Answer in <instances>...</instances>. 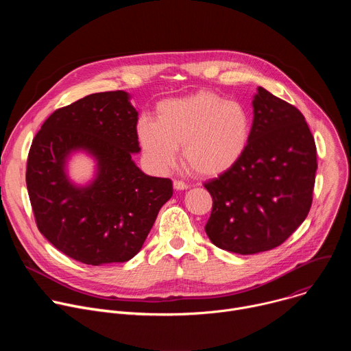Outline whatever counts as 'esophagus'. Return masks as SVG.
Here are the masks:
<instances>
[{"instance_id":"34e87169","label":"esophagus","mask_w":351,"mask_h":351,"mask_svg":"<svg viewBox=\"0 0 351 351\" xmlns=\"http://www.w3.org/2000/svg\"><path fill=\"white\" fill-rule=\"evenodd\" d=\"M189 186L182 180H173V189L175 190H186Z\"/></svg>"}]
</instances>
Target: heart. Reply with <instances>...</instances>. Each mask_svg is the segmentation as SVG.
<instances>
[{"instance_id": "b5f03b06", "label": "heart", "mask_w": 351, "mask_h": 351, "mask_svg": "<svg viewBox=\"0 0 351 351\" xmlns=\"http://www.w3.org/2000/svg\"><path fill=\"white\" fill-rule=\"evenodd\" d=\"M252 118L244 106L213 91L164 99L156 121L138 119L136 136L145 158L160 171L173 167L178 148L187 169L218 176L245 153Z\"/></svg>"}]
</instances>
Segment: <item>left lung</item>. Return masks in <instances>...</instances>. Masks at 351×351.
<instances>
[{"mask_svg": "<svg viewBox=\"0 0 351 351\" xmlns=\"http://www.w3.org/2000/svg\"><path fill=\"white\" fill-rule=\"evenodd\" d=\"M243 157L204 187L213 197L206 233L219 248L257 254L282 244L308 215L317 147L295 107L258 87Z\"/></svg>", "mask_w": 351, "mask_h": 351, "instance_id": "8db88e82", "label": "left lung"}]
</instances>
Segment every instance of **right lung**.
I'll list each match as a JSON object with an SVG mask.
<instances>
[{"label": "right lung", "instance_id": "add662e5", "mask_svg": "<svg viewBox=\"0 0 351 351\" xmlns=\"http://www.w3.org/2000/svg\"><path fill=\"white\" fill-rule=\"evenodd\" d=\"M137 117L129 93H94L49 115L33 138L26 186L37 228L79 263L133 258L172 197L169 179L145 175L132 158L140 153ZM77 152L95 161L84 185L67 171Z\"/></svg>", "mask_w": 351, "mask_h": 351}]
</instances>
